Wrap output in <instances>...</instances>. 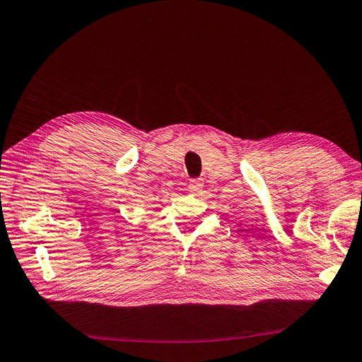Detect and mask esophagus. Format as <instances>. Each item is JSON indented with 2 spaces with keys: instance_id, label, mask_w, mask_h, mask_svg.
<instances>
[{
  "instance_id": "obj_1",
  "label": "esophagus",
  "mask_w": 362,
  "mask_h": 362,
  "mask_svg": "<svg viewBox=\"0 0 362 362\" xmlns=\"http://www.w3.org/2000/svg\"><path fill=\"white\" fill-rule=\"evenodd\" d=\"M202 181L201 180H192L190 182H189V190L190 192H193V193H196V192H199L201 189H202Z\"/></svg>"
}]
</instances>
